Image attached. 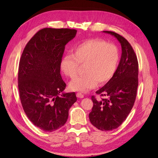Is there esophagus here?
<instances>
[{
	"label": "esophagus",
	"instance_id": "esophagus-1",
	"mask_svg": "<svg viewBox=\"0 0 158 158\" xmlns=\"http://www.w3.org/2000/svg\"><path fill=\"white\" fill-rule=\"evenodd\" d=\"M77 98H83V97H84V95L83 94H81V92H78V93H77Z\"/></svg>",
	"mask_w": 158,
	"mask_h": 158
}]
</instances>
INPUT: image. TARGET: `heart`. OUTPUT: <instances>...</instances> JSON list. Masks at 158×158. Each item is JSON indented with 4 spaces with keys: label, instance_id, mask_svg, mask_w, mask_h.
<instances>
[{
    "label": "heart",
    "instance_id": "b5f03b06",
    "mask_svg": "<svg viewBox=\"0 0 158 158\" xmlns=\"http://www.w3.org/2000/svg\"><path fill=\"white\" fill-rule=\"evenodd\" d=\"M73 54H66L60 62V69L70 78L77 75L79 65H85V75L78 76L69 83L73 91L86 92L98 84H105L115 75L119 65L120 54L113 43L98 39H92L80 43L73 50Z\"/></svg>",
    "mask_w": 158,
    "mask_h": 158
}]
</instances>
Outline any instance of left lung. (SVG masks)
Masks as SVG:
<instances>
[{
    "mask_svg": "<svg viewBox=\"0 0 158 158\" xmlns=\"http://www.w3.org/2000/svg\"><path fill=\"white\" fill-rule=\"evenodd\" d=\"M118 40L122 46V56L113 78L97 94L105 96L96 100L92 96L93 107L89 114L90 122L102 131L116 129L127 118L135 104L139 85V63L132 47L116 32L103 31Z\"/></svg>",
    "mask_w": 158,
    "mask_h": 158,
    "instance_id": "left-lung-1",
    "label": "left lung"
}]
</instances>
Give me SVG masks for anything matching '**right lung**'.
Wrapping results in <instances>:
<instances>
[{"instance_id":"obj_1","label":"right lung","mask_w":158,"mask_h":158,"mask_svg":"<svg viewBox=\"0 0 158 158\" xmlns=\"http://www.w3.org/2000/svg\"><path fill=\"white\" fill-rule=\"evenodd\" d=\"M77 31L45 28L26 44L19 60L18 89L28 118L45 132L64 125L69 110L77 101L75 92L64 93L66 83L60 75L65 45Z\"/></svg>"}]
</instances>
